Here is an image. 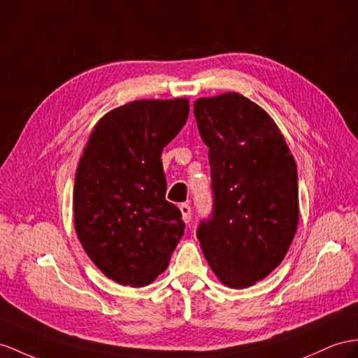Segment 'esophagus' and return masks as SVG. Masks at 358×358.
<instances>
[{"mask_svg": "<svg viewBox=\"0 0 358 358\" xmlns=\"http://www.w3.org/2000/svg\"><path fill=\"white\" fill-rule=\"evenodd\" d=\"M180 212H181V216H182V221L185 222H190V219H192V210H190V206L189 204H181L180 206Z\"/></svg>", "mask_w": 358, "mask_h": 358, "instance_id": "34e87169", "label": "esophagus"}]
</instances>
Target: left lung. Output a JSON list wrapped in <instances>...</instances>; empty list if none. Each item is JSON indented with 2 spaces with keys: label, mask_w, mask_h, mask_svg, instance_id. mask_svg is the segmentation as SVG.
I'll use <instances>...</instances> for the list:
<instances>
[{
  "label": "left lung",
  "mask_w": 358,
  "mask_h": 358,
  "mask_svg": "<svg viewBox=\"0 0 358 358\" xmlns=\"http://www.w3.org/2000/svg\"><path fill=\"white\" fill-rule=\"evenodd\" d=\"M194 113L213 190L196 237L225 286L250 287L278 266L296 233L295 159L273 119L241 94L199 98Z\"/></svg>",
  "instance_id": "left-lung-1"
}]
</instances>
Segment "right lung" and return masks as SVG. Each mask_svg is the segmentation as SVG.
Instances as JSON below:
<instances>
[{
  "mask_svg": "<svg viewBox=\"0 0 358 358\" xmlns=\"http://www.w3.org/2000/svg\"><path fill=\"white\" fill-rule=\"evenodd\" d=\"M189 116V101L139 99L99 119L74 185V225L89 259L106 277L142 287L168 268L185 234L168 203L162 151Z\"/></svg>",
  "mask_w": 358,
  "mask_h": 358,
  "instance_id": "obj_1",
  "label": "right lung"
}]
</instances>
